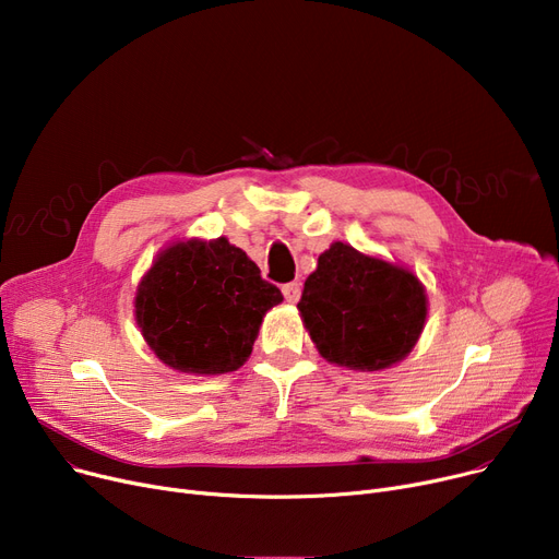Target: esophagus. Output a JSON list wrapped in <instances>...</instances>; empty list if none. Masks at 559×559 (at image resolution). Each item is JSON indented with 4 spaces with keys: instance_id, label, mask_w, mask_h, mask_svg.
I'll return each instance as SVG.
<instances>
[{
    "instance_id": "1",
    "label": "esophagus",
    "mask_w": 559,
    "mask_h": 559,
    "mask_svg": "<svg viewBox=\"0 0 559 559\" xmlns=\"http://www.w3.org/2000/svg\"><path fill=\"white\" fill-rule=\"evenodd\" d=\"M283 297L287 304H297L301 297V285L299 283H285L283 285Z\"/></svg>"
}]
</instances>
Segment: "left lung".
<instances>
[{
  "mask_svg": "<svg viewBox=\"0 0 559 559\" xmlns=\"http://www.w3.org/2000/svg\"><path fill=\"white\" fill-rule=\"evenodd\" d=\"M297 308L321 358L337 367L378 371L415 348L428 299L409 270L333 242L306 278Z\"/></svg>",
  "mask_w": 559,
  "mask_h": 559,
  "instance_id": "obj_1",
  "label": "left lung"
}]
</instances>
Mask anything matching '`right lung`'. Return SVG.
Wrapping results in <instances>:
<instances>
[{"label": "right lung", "instance_id": "add662e5", "mask_svg": "<svg viewBox=\"0 0 559 559\" xmlns=\"http://www.w3.org/2000/svg\"><path fill=\"white\" fill-rule=\"evenodd\" d=\"M283 301L226 238L174 242L135 292V321L154 354L183 373H226L251 356L262 317Z\"/></svg>", "mask_w": 559, "mask_h": 559}]
</instances>
